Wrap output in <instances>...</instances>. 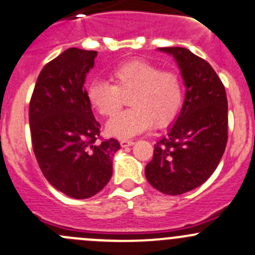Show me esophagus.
<instances>
[{"label":"esophagus","instance_id":"obj_1","mask_svg":"<svg viewBox=\"0 0 255 255\" xmlns=\"http://www.w3.org/2000/svg\"><path fill=\"white\" fill-rule=\"evenodd\" d=\"M120 143H121V146H122V148H126V146H132L133 144H134V141L129 140V139H122Z\"/></svg>","mask_w":255,"mask_h":255}]
</instances>
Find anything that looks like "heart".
<instances>
[{
  "label": "heart",
  "instance_id": "obj_1",
  "mask_svg": "<svg viewBox=\"0 0 255 255\" xmlns=\"http://www.w3.org/2000/svg\"><path fill=\"white\" fill-rule=\"evenodd\" d=\"M114 83L96 79L88 88V100L105 117H114L129 98L132 109L107 123L109 134L132 138L151 128L170 125L183 104V79L172 69L146 61H128L111 72Z\"/></svg>",
  "mask_w": 255,
  "mask_h": 255
}]
</instances>
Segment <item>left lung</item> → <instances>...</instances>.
Returning <instances> with one entry per match:
<instances>
[{"instance_id":"1","label":"left lung","mask_w":255,"mask_h":255,"mask_svg":"<svg viewBox=\"0 0 255 255\" xmlns=\"http://www.w3.org/2000/svg\"><path fill=\"white\" fill-rule=\"evenodd\" d=\"M175 57L186 84L176 123L154 149L145 167L149 183L168 195L203 184L213 175L227 144V98L221 79L205 60L184 47H160Z\"/></svg>"}]
</instances>
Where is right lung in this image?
I'll return each mask as SVG.
<instances>
[{
  "label": "right lung",
  "mask_w": 255,
  "mask_h": 255,
  "mask_svg": "<svg viewBox=\"0 0 255 255\" xmlns=\"http://www.w3.org/2000/svg\"><path fill=\"white\" fill-rule=\"evenodd\" d=\"M98 52L71 47L44 66L29 104L31 145L42 175L76 199L99 193L112 176L117 139H103L84 88Z\"/></svg>",
  "instance_id": "obj_1"
}]
</instances>
